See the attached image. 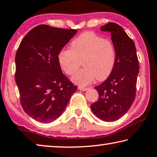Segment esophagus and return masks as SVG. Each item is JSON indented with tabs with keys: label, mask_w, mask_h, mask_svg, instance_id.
Masks as SVG:
<instances>
[{
	"label": "esophagus",
	"mask_w": 157,
	"mask_h": 157,
	"mask_svg": "<svg viewBox=\"0 0 157 157\" xmlns=\"http://www.w3.org/2000/svg\"><path fill=\"white\" fill-rule=\"evenodd\" d=\"M78 89L82 91H86L88 90V88H84V87H82V86H78Z\"/></svg>",
	"instance_id": "obj_1"
}]
</instances>
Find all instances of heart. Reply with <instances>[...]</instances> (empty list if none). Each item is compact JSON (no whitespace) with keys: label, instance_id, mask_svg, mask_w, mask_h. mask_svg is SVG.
<instances>
[{"label":"heart","instance_id":"obj_1","mask_svg":"<svg viewBox=\"0 0 157 157\" xmlns=\"http://www.w3.org/2000/svg\"><path fill=\"white\" fill-rule=\"evenodd\" d=\"M116 59L113 42L92 32L77 37L71 43L70 49L61 50L58 54L60 67L68 75H73L82 62L84 68L74 75L73 81L82 86L95 78L99 81L107 79L112 72Z\"/></svg>","mask_w":157,"mask_h":157}]
</instances>
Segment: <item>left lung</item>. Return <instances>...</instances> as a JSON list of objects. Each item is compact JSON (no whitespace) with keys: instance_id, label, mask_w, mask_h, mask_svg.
Instances as JSON below:
<instances>
[{"instance_id":"left-lung-1","label":"left lung","mask_w":157,"mask_h":157,"mask_svg":"<svg viewBox=\"0 0 157 157\" xmlns=\"http://www.w3.org/2000/svg\"><path fill=\"white\" fill-rule=\"evenodd\" d=\"M100 30L110 33L116 59L109 78L95 86L99 98L91 105V109L98 118L110 122L124 115L134 101L139 63L134 41L121 26L109 23L102 26Z\"/></svg>"}]
</instances>
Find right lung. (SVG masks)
Instances as JSON below:
<instances>
[{
	"instance_id": "1",
	"label": "right lung",
	"mask_w": 157,
	"mask_h": 157,
	"mask_svg": "<svg viewBox=\"0 0 157 157\" xmlns=\"http://www.w3.org/2000/svg\"><path fill=\"white\" fill-rule=\"evenodd\" d=\"M77 33L39 25L21 41L16 54L15 79L25 112L41 123L61 116L78 86L62 73L58 54Z\"/></svg>"
}]
</instances>
